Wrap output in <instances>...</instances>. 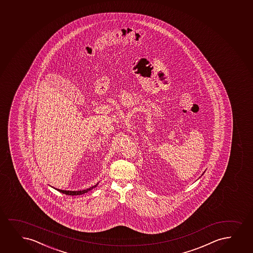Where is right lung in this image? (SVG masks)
Instances as JSON below:
<instances>
[{
    "label": "right lung",
    "mask_w": 253,
    "mask_h": 253,
    "mask_svg": "<svg viewBox=\"0 0 253 253\" xmlns=\"http://www.w3.org/2000/svg\"><path fill=\"white\" fill-rule=\"evenodd\" d=\"M98 184V183H97ZM97 184L94 186V187H96ZM94 187H90V188H87V189H85V190L83 191H66V190H60V189H57V190L60 192V193H63V194H66V195H81V194H85V193H87L88 191H90L91 189H93Z\"/></svg>",
    "instance_id": "1"
}]
</instances>
